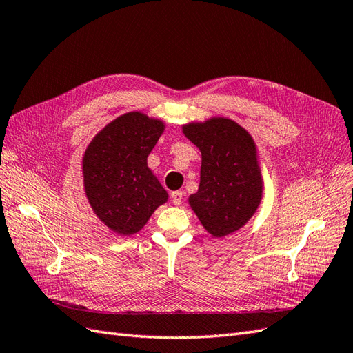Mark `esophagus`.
Returning a JSON list of instances; mask_svg holds the SVG:
<instances>
[{"instance_id": "obj_1", "label": "esophagus", "mask_w": 353, "mask_h": 353, "mask_svg": "<svg viewBox=\"0 0 353 353\" xmlns=\"http://www.w3.org/2000/svg\"><path fill=\"white\" fill-rule=\"evenodd\" d=\"M183 197H184L183 191H172V194H170V200H172V203L176 206L183 203Z\"/></svg>"}]
</instances>
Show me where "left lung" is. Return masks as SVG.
Returning a JSON list of instances; mask_svg holds the SVG:
<instances>
[{
	"label": "left lung",
	"instance_id": "obj_1",
	"mask_svg": "<svg viewBox=\"0 0 353 353\" xmlns=\"http://www.w3.org/2000/svg\"><path fill=\"white\" fill-rule=\"evenodd\" d=\"M183 132L201 153L200 185L188 197L191 209L213 237L245 225L258 210L263 179L252 135L228 117L183 125Z\"/></svg>",
	"mask_w": 353,
	"mask_h": 353
}]
</instances>
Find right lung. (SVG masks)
I'll list each match as a JSON object with an SVG mask.
<instances>
[{"mask_svg":"<svg viewBox=\"0 0 353 353\" xmlns=\"http://www.w3.org/2000/svg\"><path fill=\"white\" fill-rule=\"evenodd\" d=\"M163 131V121L130 112L105 125L83 153L85 196L97 218L119 236L140 231L168 201V191L147 166Z\"/></svg>","mask_w":353,"mask_h":353,"instance_id":"add662e5","label":"right lung"}]
</instances>
